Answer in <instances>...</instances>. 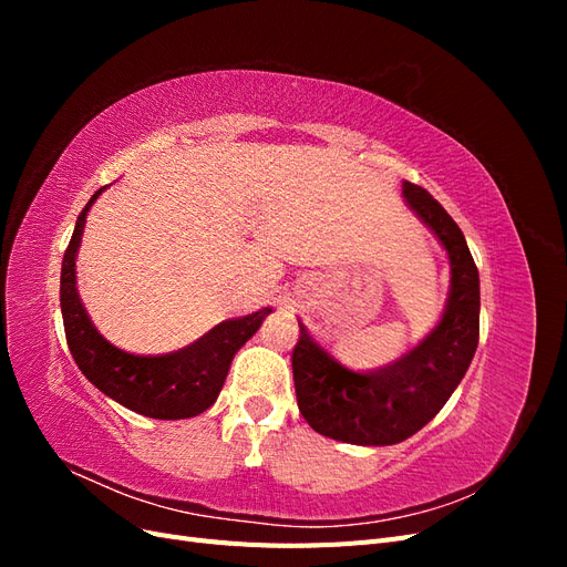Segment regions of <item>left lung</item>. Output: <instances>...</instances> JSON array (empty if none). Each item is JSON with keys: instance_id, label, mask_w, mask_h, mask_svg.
Here are the masks:
<instances>
[{"instance_id": "left-lung-1", "label": "left lung", "mask_w": 567, "mask_h": 567, "mask_svg": "<svg viewBox=\"0 0 567 567\" xmlns=\"http://www.w3.org/2000/svg\"><path fill=\"white\" fill-rule=\"evenodd\" d=\"M402 196L450 257L442 319L419 346L383 369L352 371L300 323L293 350L298 406L317 433L364 447L398 444L437 416L466 375L480 338V277L456 221L425 188L402 182Z\"/></svg>"}]
</instances>
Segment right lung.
I'll use <instances>...</instances> for the list:
<instances>
[{"label": "right lung", "mask_w": 567, "mask_h": 567, "mask_svg": "<svg viewBox=\"0 0 567 567\" xmlns=\"http://www.w3.org/2000/svg\"><path fill=\"white\" fill-rule=\"evenodd\" d=\"M99 192L84 205L71 244L65 248L61 265V315L65 340L78 369L87 381L117 404L136 414L161 421L192 419L210 409L227 381L234 354L260 329L271 307L248 317L227 319L217 323L192 346L167 354H132L115 348L96 331L87 310L80 300L75 281V260L82 241L84 221Z\"/></svg>", "instance_id": "add662e5"}]
</instances>
